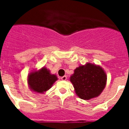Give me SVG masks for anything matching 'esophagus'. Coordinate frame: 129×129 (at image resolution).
Returning <instances> with one entry per match:
<instances>
[{
  "mask_svg": "<svg viewBox=\"0 0 129 129\" xmlns=\"http://www.w3.org/2000/svg\"><path fill=\"white\" fill-rule=\"evenodd\" d=\"M61 80L65 81V80H67V76H62V77H61Z\"/></svg>",
  "mask_w": 129,
  "mask_h": 129,
  "instance_id": "34e87169",
  "label": "esophagus"
}]
</instances>
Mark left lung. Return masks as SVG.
<instances>
[{
    "instance_id": "obj_1",
    "label": "left lung",
    "mask_w": 129,
    "mask_h": 129,
    "mask_svg": "<svg viewBox=\"0 0 129 129\" xmlns=\"http://www.w3.org/2000/svg\"><path fill=\"white\" fill-rule=\"evenodd\" d=\"M77 95L83 100L98 97L105 87L107 77L102 68L88 63L74 70L70 77Z\"/></svg>"
}]
</instances>
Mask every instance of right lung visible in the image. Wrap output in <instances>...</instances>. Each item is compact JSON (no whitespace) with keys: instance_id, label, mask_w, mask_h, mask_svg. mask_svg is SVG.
<instances>
[{"instance_id":"1","label":"right lung","mask_w":129,"mask_h":129,"mask_svg":"<svg viewBox=\"0 0 129 129\" xmlns=\"http://www.w3.org/2000/svg\"><path fill=\"white\" fill-rule=\"evenodd\" d=\"M57 79L56 76L50 74L49 70L43 68L39 72L31 73L28 77V83L33 90L43 93L50 89Z\"/></svg>"}]
</instances>
